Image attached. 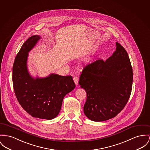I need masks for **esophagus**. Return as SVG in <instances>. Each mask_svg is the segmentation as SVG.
<instances>
[{
    "label": "esophagus",
    "instance_id": "esophagus-1",
    "mask_svg": "<svg viewBox=\"0 0 150 150\" xmlns=\"http://www.w3.org/2000/svg\"><path fill=\"white\" fill-rule=\"evenodd\" d=\"M73 80H74V82L75 84L76 85H78V83H79V79H78V78L76 76H74L73 77Z\"/></svg>",
    "mask_w": 150,
    "mask_h": 150
}]
</instances>
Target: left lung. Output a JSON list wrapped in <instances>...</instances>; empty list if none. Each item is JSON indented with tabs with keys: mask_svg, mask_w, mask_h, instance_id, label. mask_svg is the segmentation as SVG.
<instances>
[{
	"mask_svg": "<svg viewBox=\"0 0 150 150\" xmlns=\"http://www.w3.org/2000/svg\"><path fill=\"white\" fill-rule=\"evenodd\" d=\"M116 47L111 56L86 65L80 76L79 84L87 95L83 111L93 121L115 117L130 98L132 68L126 50L118 42Z\"/></svg>",
	"mask_w": 150,
	"mask_h": 150,
	"instance_id": "left-lung-1",
	"label": "left lung"
}]
</instances>
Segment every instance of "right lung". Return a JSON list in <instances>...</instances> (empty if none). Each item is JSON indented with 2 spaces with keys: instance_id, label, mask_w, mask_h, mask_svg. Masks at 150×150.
<instances>
[{
  "instance_id": "add662e5",
  "label": "right lung",
  "mask_w": 150,
  "mask_h": 150,
  "mask_svg": "<svg viewBox=\"0 0 150 150\" xmlns=\"http://www.w3.org/2000/svg\"><path fill=\"white\" fill-rule=\"evenodd\" d=\"M40 39L39 35H33L21 46L13 65L12 82L21 107L33 117L50 120L58 115L64 97L76 85L71 76L52 73L35 79L30 76L27 68L28 52Z\"/></svg>"
}]
</instances>
